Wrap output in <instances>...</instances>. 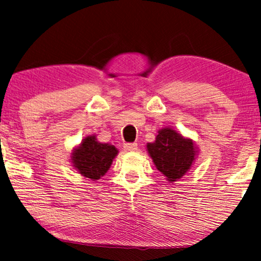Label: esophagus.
<instances>
[{"label":"esophagus","instance_id":"1","mask_svg":"<svg viewBox=\"0 0 261 261\" xmlns=\"http://www.w3.org/2000/svg\"><path fill=\"white\" fill-rule=\"evenodd\" d=\"M124 149L127 151H134L137 149V143H125Z\"/></svg>","mask_w":261,"mask_h":261}]
</instances>
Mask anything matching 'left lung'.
Here are the masks:
<instances>
[{
    "label": "left lung",
    "mask_w": 261,
    "mask_h": 261,
    "mask_svg": "<svg viewBox=\"0 0 261 261\" xmlns=\"http://www.w3.org/2000/svg\"><path fill=\"white\" fill-rule=\"evenodd\" d=\"M147 149L156 168L169 181H176V179L181 178L189 171L197 155L193 142L184 138L172 128L160 130L154 143H148Z\"/></svg>",
    "instance_id": "8db88e82"
}]
</instances>
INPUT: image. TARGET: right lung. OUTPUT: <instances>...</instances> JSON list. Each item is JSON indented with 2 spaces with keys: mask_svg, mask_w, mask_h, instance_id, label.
<instances>
[{
  "mask_svg": "<svg viewBox=\"0 0 261 261\" xmlns=\"http://www.w3.org/2000/svg\"><path fill=\"white\" fill-rule=\"evenodd\" d=\"M118 154L114 145L99 143L95 136H88L72 152L75 168L86 178L98 180L105 175Z\"/></svg>",
  "mask_w": 261,
  "mask_h": 261,
  "instance_id": "1",
  "label": "right lung"
}]
</instances>
